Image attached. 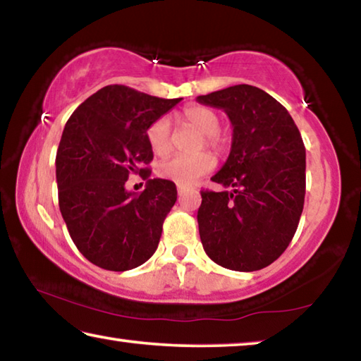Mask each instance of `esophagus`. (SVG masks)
Wrapping results in <instances>:
<instances>
[{
  "label": "esophagus",
  "instance_id": "obj_1",
  "mask_svg": "<svg viewBox=\"0 0 361 361\" xmlns=\"http://www.w3.org/2000/svg\"><path fill=\"white\" fill-rule=\"evenodd\" d=\"M176 189H178V194L181 195L183 191H185V186H180V185H178V186H176Z\"/></svg>",
  "mask_w": 361,
  "mask_h": 361
}]
</instances>
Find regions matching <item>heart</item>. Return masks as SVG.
I'll list each match as a JSON object with an SVG mask.
<instances>
[{
	"label": "heart",
	"mask_w": 361,
	"mask_h": 361,
	"mask_svg": "<svg viewBox=\"0 0 361 361\" xmlns=\"http://www.w3.org/2000/svg\"><path fill=\"white\" fill-rule=\"evenodd\" d=\"M183 121L194 127L204 135L200 146H209L216 152H221L226 146L224 138L219 135L221 119L216 111L202 105H191L183 111ZM146 140L156 156H166L172 149V126L167 118H161L152 122L146 130ZM215 167V157L210 152H197L194 156H175L164 161L157 167L161 178L176 183L180 186H189L197 181L200 176L209 173Z\"/></svg>",
	"instance_id": "obj_1"
}]
</instances>
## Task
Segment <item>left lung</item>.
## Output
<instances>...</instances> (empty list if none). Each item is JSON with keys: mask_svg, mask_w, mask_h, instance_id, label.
I'll use <instances>...</instances> for the list:
<instances>
[{"mask_svg": "<svg viewBox=\"0 0 361 361\" xmlns=\"http://www.w3.org/2000/svg\"><path fill=\"white\" fill-rule=\"evenodd\" d=\"M232 124L228 161L212 181L231 191H200L199 234L205 253L231 271H259L295 235L305 195V148L283 105L255 85L199 95Z\"/></svg>", "mask_w": 361, "mask_h": 361, "instance_id": "obj_1", "label": "left lung"}]
</instances>
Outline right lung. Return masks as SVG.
Returning a JSON list of instances; mask_svg holds the SVG:
<instances>
[{
	"label": "right lung",
	"mask_w": 361,
	"mask_h": 361,
	"mask_svg": "<svg viewBox=\"0 0 361 361\" xmlns=\"http://www.w3.org/2000/svg\"><path fill=\"white\" fill-rule=\"evenodd\" d=\"M180 100L113 84L90 95L66 122L56 157L59 207L71 240L92 264L122 272L154 255L176 186L149 178L146 130ZM132 173L147 180L140 195L125 189Z\"/></svg>",
	"instance_id": "right-lung-1"
}]
</instances>
